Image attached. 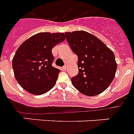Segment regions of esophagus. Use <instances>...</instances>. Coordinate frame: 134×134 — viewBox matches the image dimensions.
<instances>
[{
  "label": "esophagus",
  "instance_id": "esophagus-1",
  "mask_svg": "<svg viewBox=\"0 0 134 134\" xmlns=\"http://www.w3.org/2000/svg\"><path fill=\"white\" fill-rule=\"evenodd\" d=\"M62 71H66V69H67V68H66V67L65 66H64V67H63L61 68Z\"/></svg>",
  "mask_w": 134,
  "mask_h": 134
}]
</instances>
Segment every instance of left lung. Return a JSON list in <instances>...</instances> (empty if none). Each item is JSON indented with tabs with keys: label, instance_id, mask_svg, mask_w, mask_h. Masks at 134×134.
Returning a JSON list of instances; mask_svg holds the SVG:
<instances>
[{
	"label": "left lung",
	"instance_id": "left-lung-1",
	"mask_svg": "<svg viewBox=\"0 0 134 134\" xmlns=\"http://www.w3.org/2000/svg\"><path fill=\"white\" fill-rule=\"evenodd\" d=\"M65 36L78 59V74L71 78L73 85L88 96L104 92L114 80L117 69L112 51L97 37L87 31L65 32Z\"/></svg>",
	"mask_w": 134,
	"mask_h": 134
}]
</instances>
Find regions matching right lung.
Instances as JSON below:
<instances>
[{"label": "right lung", "instance_id": "obj_1", "mask_svg": "<svg viewBox=\"0 0 134 134\" xmlns=\"http://www.w3.org/2000/svg\"><path fill=\"white\" fill-rule=\"evenodd\" d=\"M65 39L63 33L41 32L20 44L13 58L12 67L17 82L24 90L41 95L55 85L60 71L52 66V49Z\"/></svg>", "mask_w": 134, "mask_h": 134}]
</instances>
